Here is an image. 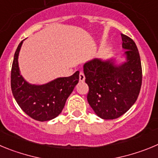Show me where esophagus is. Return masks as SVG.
<instances>
[{
  "label": "esophagus",
  "mask_w": 158,
  "mask_h": 158,
  "mask_svg": "<svg viewBox=\"0 0 158 158\" xmlns=\"http://www.w3.org/2000/svg\"><path fill=\"white\" fill-rule=\"evenodd\" d=\"M85 77L84 73L80 72V73H79V81H80L81 82H83L84 81H85Z\"/></svg>",
  "instance_id": "34e87169"
}]
</instances>
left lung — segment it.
Segmentation results:
<instances>
[{"label": "left lung", "instance_id": "obj_1", "mask_svg": "<svg viewBox=\"0 0 158 158\" xmlns=\"http://www.w3.org/2000/svg\"><path fill=\"white\" fill-rule=\"evenodd\" d=\"M127 49V62L121 65L112 61L92 60L84 65L87 100L96 115L104 119L117 118L126 113L139 97L142 81L140 55L134 40L121 34Z\"/></svg>", "mask_w": 158, "mask_h": 158}]
</instances>
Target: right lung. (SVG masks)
<instances>
[{"mask_svg": "<svg viewBox=\"0 0 158 158\" xmlns=\"http://www.w3.org/2000/svg\"><path fill=\"white\" fill-rule=\"evenodd\" d=\"M23 41L16 49L11 70V89L22 110L38 121H48L62 112L65 101L79 81V72L67 77H59L43 85H30L22 77L18 56Z\"/></svg>", "mask_w": 158, "mask_h": 158, "instance_id": "1", "label": "right lung"}]
</instances>
